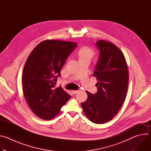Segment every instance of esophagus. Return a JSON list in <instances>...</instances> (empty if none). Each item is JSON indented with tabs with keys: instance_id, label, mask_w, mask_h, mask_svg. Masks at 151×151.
<instances>
[{
	"instance_id": "esophagus-1",
	"label": "esophagus",
	"mask_w": 151,
	"mask_h": 151,
	"mask_svg": "<svg viewBox=\"0 0 151 151\" xmlns=\"http://www.w3.org/2000/svg\"><path fill=\"white\" fill-rule=\"evenodd\" d=\"M72 92L73 94H76V93H78L79 92V91H78V90H72Z\"/></svg>"
}]
</instances>
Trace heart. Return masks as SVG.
I'll return each mask as SVG.
<instances>
[{"instance_id": "heart-1", "label": "heart", "mask_w": 151, "mask_h": 151, "mask_svg": "<svg viewBox=\"0 0 151 151\" xmlns=\"http://www.w3.org/2000/svg\"><path fill=\"white\" fill-rule=\"evenodd\" d=\"M78 55L79 59L91 60L94 56L95 52L92 48L87 46H83L79 50Z\"/></svg>"}]
</instances>
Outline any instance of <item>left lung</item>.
<instances>
[{
    "label": "left lung",
    "mask_w": 151,
    "mask_h": 151,
    "mask_svg": "<svg viewBox=\"0 0 151 151\" xmlns=\"http://www.w3.org/2000/svg\"><path fill=\"white\" fill-rule=\"evenodd\" d=\"M100 59L93 75L96 78L98 91L95 94L86 91L88 98L81 103L88 119L103 124L113 119L121 107L128 84V70L124 54L114 44L106 40L96 42Z\"/></svg>",
    "instance_id": "1"
}]
</instances>
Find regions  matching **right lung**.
Returning <instances> with one entry per match:
<instances>
[{"mask_svg":"<svg viewBox=\"0 0 151 151\" xmlns=\"http://www.w3.org/2000/svg\"><path fill=\"white\" fill-rule=\"evenodd\" d=\"M77 44L45 40L33 50L26 60L22 76L23 93L32 111L42 119L56 116L71 97L55 85L64 63Z\"/></svg>","mask_w":151,"mask_h":151,"instance_id":"add662e5","label":"right lung"}]
</instances>
